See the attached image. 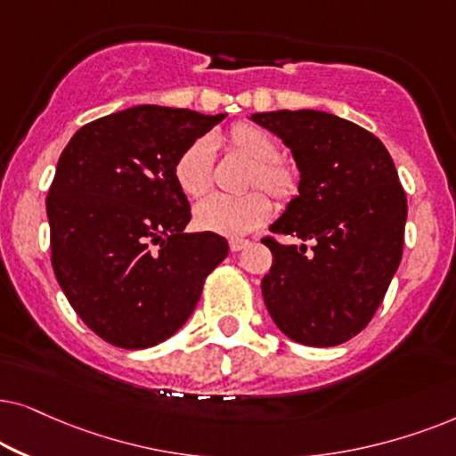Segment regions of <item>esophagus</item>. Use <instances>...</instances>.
I'll return each mask as SVG.
<instances>
[{
  "instance_id": "1",
  "label": "esophagus",
  "mask_w": 456,
  "mask_h": 456,
  "mask_svg": "<svg viewBox=\"0 0 456 456\" xmlns=\"http://www.w3.org/2000/svg\"><path fill=\"white\" fill-rule=\"evenodd\" d=\"M250 244L248 240H241V238H235V240H229V248H232V252H240L244 250V248Z\"/></svg>"
}]
</instances>
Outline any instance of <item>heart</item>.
<instances>
[{
    "mask_svg": "<svg viewBox=\"0 0 456 456\" xmlns=\"http://www.w3.org/2000/svg\"><path fill=\"white\" fill-rule=\"evenodd\" d=\"M223 145L233 156L250 162L246 187H263L279 204H289L300 191V173L294 162L279 156V139L269 129L256 123H235L223 135ZM175 181L179 190L190 198H202L215 181V160L206 139H198L181 151L175 162ZM273 212L271 200L254 190L246 196L227 198L210 196L193 210V221L202 232L241 238L269 221Z\"/></svg>",
    "mask_w": 456,
    "mask_h": 456,
    "instance_id": "obj_1",
    "label": "heart"
}]
</instances>
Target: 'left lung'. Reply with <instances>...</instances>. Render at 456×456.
Here are the masks:
<instances>
[{"label": "left lung", "instance_id": "obj_1", "mask_svg": "<svg viewBox=\"0 0 456 456\" xmlns=\"http://www.w3.org/2000/svg\"><path fill=\"white\" fill-rule=\"evenodd\" d=\"M252 120L281 137L300 168V196L271 232L305 244L263 238L273 254L266 311L298 344L348 342L373 319L403 258L406 196L392 156L373 133L330 112H256Z\"/></svg>", "mask_w": 456, "mask_h": 456}]
</instances>
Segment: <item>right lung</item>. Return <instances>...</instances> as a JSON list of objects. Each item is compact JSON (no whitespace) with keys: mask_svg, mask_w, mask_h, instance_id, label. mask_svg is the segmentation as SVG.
Masks as SVG:
<instances>
[{"mask_svg":"<svg viewBox=\"0 0 456 456\" xmlns=\"http://www.w3.org/2000/svg\"><path fill=\"white\" fill-rule=\"evenodd\" d=\"M224 117L135 106L81 126L60 156L47 191L52 266L104 342H165L227 256L221 235L183 232L191 208L173 173L181 151Z\"/></svg>","mask_w":456,"mask_h":456,"instance_id":"right-lung-1","label":"right lung"}]
</instances>
